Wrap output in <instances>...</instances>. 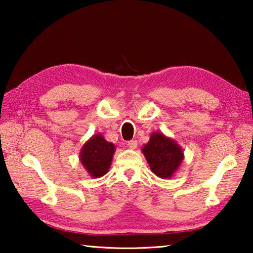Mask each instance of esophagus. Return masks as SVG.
<instances>
[{"instance_id": "esophagus-1", "label": "esophagus", "mask_w": 253, "mask_h": 253, "mask_svg": "<svg viewBox=\"0 0 253 253\" xmlns=\"http://www.w3.org/2000/svg\"><path fill=\"white\" fill-rule=\"evenodd\" d=\"M127 145L130 149H135L137 147V140H129V142L127 143Z\"/></svg>"}]
</instances>
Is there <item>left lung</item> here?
I'll return each instance as SVG.
<instances>
[{"mask_svg":"<svg viewBox=\"0 0 253 253\" xmlns=\"http://www.w3.org/2000/svg\"><path fill=\"white\" fill-rule=\"evenodd\" d=\"M142 152L152 172L161 178H172L184 161L182 147L163 132L154 131Z\"/></svg>","mask_w":253,"mask_h":253,"instance_id":"1","label":"left lung"}]
</instances>
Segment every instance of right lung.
Returning <instances> with one entry per match:
<instances>
[{
  "label": "right lung",
  "mask_w": 253,
  "mask_h": 253,
  "mask_svg": "<svg viewBox=\"0 0 253 253\" xmlns=\"http://www.w3.org/2000/svg\"><path fill=\"white\" fill-rule=\"evenodd\" d=\"M116 147L107 142L101 134L90 137L81 147L80 163L93 178H99L108 173Z\"/></svg>",
  "instance_id": "1"
}]
</instances>
